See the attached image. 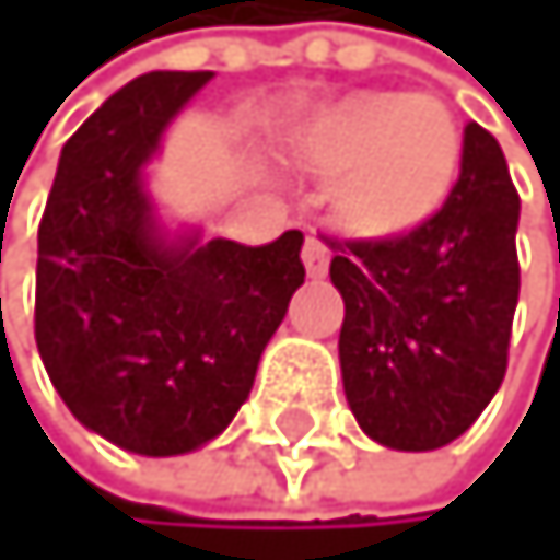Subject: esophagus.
Instances as JSON below:
<instances>
[{"label": "esophagus", "instance_id": "esophagus-1", "mask_svg": "<svg viewBox=\"0 0 560 560\" xmlns=\"http://www.w3.org/2000/svg\"><path fill=\"white\" fill-rule=\"evenodd\" d=\"M301 259H304V269H308V277L318 280V277H326L329 273V248L318 242L315 234H308V242H304V252H301Z\"/></svg>", "mask_w": 560, "mask_h": 560}]
</instances>
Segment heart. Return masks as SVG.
Masks as SVG:
<instances>
[{"label":"heart","instance_id":"1","mask_svg":"<svg viewBox=\"0 0 560 560\" xmlns=\"http://www.w3.org/2000/svg\"><path fill=\"white\" fill-rule=\"evenodd\" d=\"M287 158L332 182L329 213L347 234L389 242L445 207L463 167V129L439 94L361 90L291 129Z\"/></svg>","mask_w":560,"mask_h":560}]
</instances>
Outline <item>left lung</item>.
I'll list each match as a JSON object with an SVG mask.
<instances>
[{"mask_svg": "<svg viewBox=\"0 0 560 560\" xmlns=\"http://www.w3.org/2000/svg\"><path fill=\"white\" fill-rule=\"evenodd\" d=\"M515 228L505 153L470 121L459 182L424 228L389 242H332L343 393L372 442L442 448L494 399L520 301Z\"/></svg>", "mask_w": 560, "mask_h": 560, "instance_id": "1", "label": "left lung"}]
</instances>
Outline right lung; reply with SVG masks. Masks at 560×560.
Wrapping results in <instances>:
<instances>
[{
  "instance_id": "right-lung-1",
  "label": "right lung",
  "mask_w": 560,
  "mask_h": 560,
  "mask_svg": "<svg viewBox=\"0 0 560 560\" xmlns=\"http://www.w3.org/2000/svg\"><path fill=\"white\" fill-rule=\"evenodd\" d=\"M213 72H147L62 147L37 231L34 336L77 421L136 456L210 445L304 283L301 231L245 248L171 224L150 164Z\"/></svg>"
}]
</instances>
